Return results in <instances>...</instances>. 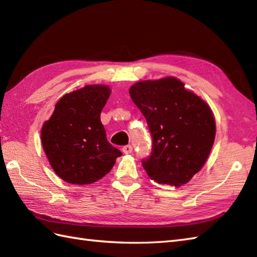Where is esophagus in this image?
Wrapping results in <instances>:
<instances>
[{
	"instance_id": "obj_1",
	"label": "esophagus",
	"mask_w": 257,
	"mask_h": 257,
	"mask_svg": "<svg viewBox=\"0 0 257 257\" xmlns=\"http://www.w3.org/2000/svg\"><path fill=\"white\" fill-rule=\"evenodd\" d=\"M121 150H122V152H123L124 154H129V153L133 152L134 149H133V147H131L130 145H128V146H124V147H122Z\"/></svg>"
}]
</instances>
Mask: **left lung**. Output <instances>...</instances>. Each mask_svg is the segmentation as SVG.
Returning <instances> with one entry per match:
<instances>
[{
  "label": "left lung",
  "mask_w": 257,
  "mask_h": 257,
  "mask_svg": "<svg viewBox=\"0 0 257 257\" xmlns=\"http://www.w3.org/2000/svg\"><path fill=\"white\" fill-rule=\"evenodd\" d=\"M129 94L145 116L152 151L142 160L148 176L178 187L204 166L216 136L210 107L175 77L142 81Z\"/></svg>",
  "instance_id": "1"
}]
</instances>
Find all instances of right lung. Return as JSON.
<instances>
[{
	"label": "right lung",
	"instance_id": "obj_1",
	"mask_svg": "<svg viewBox=\"0 0 257 257\" xmlns=\"http://www.w3.org/2000/svg\"><path fill=\"white\" fill-rule=\"evenodd\" d=\"M110 95L106 85H87L65 94L44 123L41 143L56 174L70 184L100 180L121 156L107 141L100 112Z\"/></svg>",
	"mask_w": 257,
	"mask_h": 257
}]
</instances>
